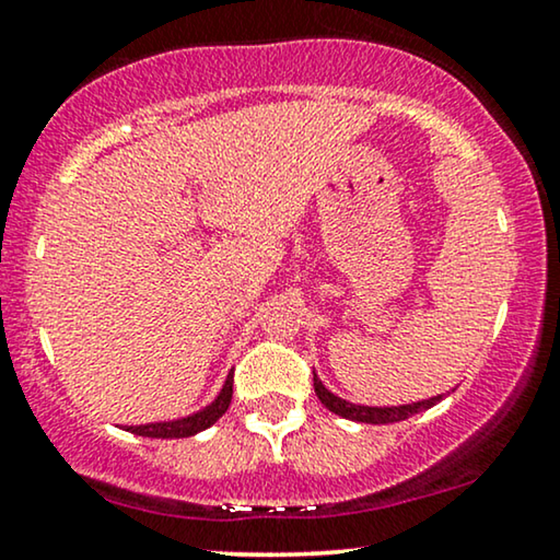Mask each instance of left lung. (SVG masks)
Listing matches in <instances>:
<instances>
[{
	"instance_id": "8db88e82",
	"label": "left lung",
	"mask_w": 560,
	"mask_h": 560,
	"mask_svg": "<svg viewBox=\"0 0 560 560\" xmlns=\"http://www.w3.org/2000/svg\"><path fill=\"white\" fill-rule=\"evenodd\" d=\"M313 387H316L318 400L324 402L328 410L336 412V416L357 420V423H372V425L397 423V420H405V418L416 416V412H423L428 408H433L435 402L443 400V395H435V397H428V400H418V402H410V405H393V408H372V405H354V402L341 400V397H336L331 389H326V385L318 380L316 372H313Z\"/></svg>"
}]
</instances>
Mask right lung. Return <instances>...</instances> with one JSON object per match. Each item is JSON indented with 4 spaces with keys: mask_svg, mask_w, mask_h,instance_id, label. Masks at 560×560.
Segmentation results:
<instances>
[{
    "mask_svg": "<svg viewBox=\"0 0 560 560\" xmlns=\"http://www.w3.org/2000/svg\"><path fill=\"white\" fill-rule=\"evenodd\" d=\"M234 393V372H229V377L217 395V400L206 405L203 410L194 412V416L167 420V423H148V425H127L125 431L135 435H148V439H188V435H196L211 428L217 420L229 410V402H232Z\"/></svg>",
    "mask_w": 560,
    "mask_h": 560,
    "instance_id": "right-lung-1",
    "label": "right lung"
}]
</instances>
